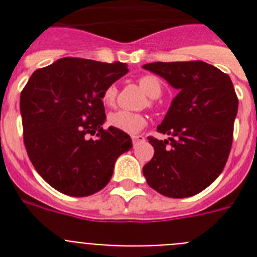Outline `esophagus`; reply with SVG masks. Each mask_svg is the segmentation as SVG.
<instances>
[{"mask_svg": "<svg viewBox=\"0 0 257 257\" xmlns=\"http://www.w3.org/2000/svg\"><path fill=\"white\" fill-rule=\"evenodd\" d=\"M131 139H133V144L134 145H138V144H139V143L144 142L145 138L143 135H134L133 138H131Z\"/></svg>", "mask_w": 257, "mask_h": 257, "instance_id": "1", "label": "esophagus"}]
</instances>
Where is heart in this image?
<instances>
[{"instance_id": "1", "label": "heart", "mask_w": 257, "mask_h": 257, "mask_svg": "<svg viewBox=\"0 0 257 257\" xmlns=\"http://www.w3.org/2000/svg\"><path fill=\"white\" fill-rule=\"evenodd\" d=\"M140 88L151 99H157L162 92V86H161L160 79L157 77L147 74L138 79ZM115 96H117V87L114 85H109L104 88L101 94V101L106 106H113L115 103ZM108 123L112 127L119 131H123L127 134H136L142 130L147 123V119L143 114L138 113H130L126 110H117V112L109 114Z\"/></svg>"}]
</instances>
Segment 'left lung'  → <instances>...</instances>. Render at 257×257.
Here are the masks:
<instances>
[{"mask_svg":"<svg viewBox=\"0 0 257 257\" xmlns=\"http://www.w3.org/2000/svg\"><path fill=\"white\" fill-rule=\"evenodd\" d=\"M179 94L157 127L169 139L149 136L154 156L143 167L151 188L170 198L202 192L221 174L233 142L238 97L228 74L205 61L149 63Z\"/></svg>","mask_w":257,"mask_h":257,"instance_id":"obj_1","label":"left lung"}]
</instances>
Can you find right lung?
<instances>
[{
    "mask_svg": "<svg viewBox=\"0 0 257 257\" xmlns=\"http://www.w3.org/2000/svg\"><path fill=\"white\" fill-rule=\"evenodd\" d=\"M128 72L124 63L63 58L33 72L20 94L24 145L47 184L72 197L103 189L117 158L133 147L114 127L104 130L101 94ZM97 134L95 140L88 135Z\"/></svg>",
    "mask_w": 257,
    "mask_h": 257,
    "instance_id": "right-lung-1",
    "label": "right lung"
}]
</instances>
